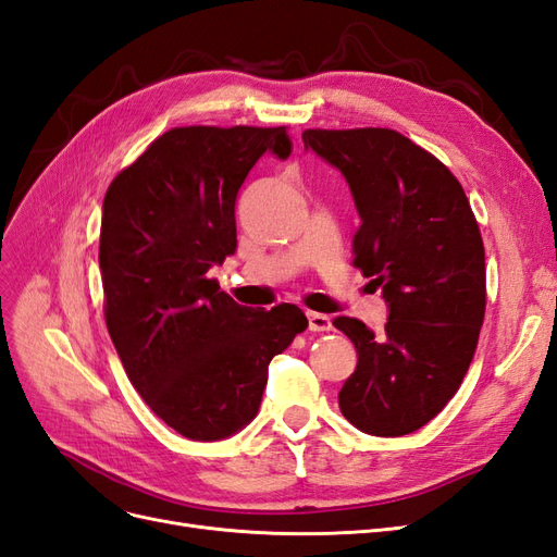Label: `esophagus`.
Returning a JSON list of instances; mask_svg holds the SVG:
<instances>
[{"label":"esophagus","mask_w":557,"mask_h":557,"mask_svg":"<svg viewBox=\"0 0 557 557\" xmlns=\"http://www.w3.org/2000/svg\"><path fill=\"white\" fill-rule=\"evenodd\" d=\"M307 318H309V330L311 332H330L332 330V318L325 315V313L309 311Z\"/></svg>","instance_id":"obj_1"}]
</instances>
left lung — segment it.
Listing matches in <instances>:
<instances>
[{
    "instance_id": "8db88e82",
    "label": "left lung",
    "mask_w": 557,
    "mask_h": 557,
    "mask_svg": "<svg viewBox=\"0 0 557 557\" xmlns=\"http://www.w3.org/2000/svg\"><path fill=\"white\" fill-rule=\"evenodd\" d=\"M301 139L344 174L360 215L352 264L391 309L381 334L358 318H334L358 350L339 409L367 434L416 432L458 393L479 344V223L448 166L395 129H307Z\"/></svg>"
}]
</instances>
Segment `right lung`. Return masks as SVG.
I'll return each mask as SVG.
<instances>
[{"label": "right lung", "instance_id": "add662e5", "mask_svg": "<svg viewBox=\"0 0 557 557\" xmlns=\"http://www.w3.org/2000/svg\"><path fill=\"white\" fill-rule=\"evenodd\" d=\"M285 127H174L117 174L104 197V318L150 409L193 442L227 440L258 416L267 369L305 332L295 305L242 307L209 269L237 250L234 205Z\"/></svg>", "mask_w": 557, "mask_h": 557}]
</instances>
